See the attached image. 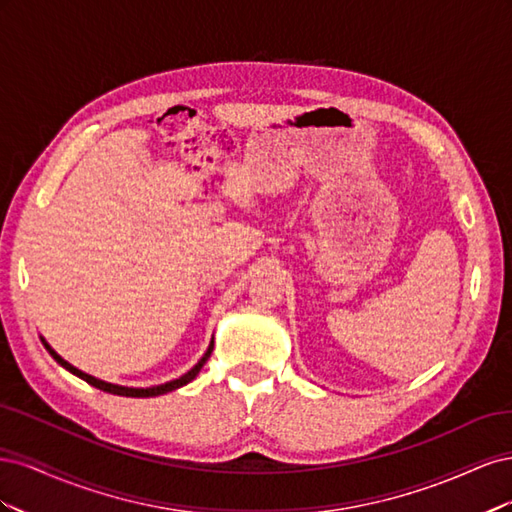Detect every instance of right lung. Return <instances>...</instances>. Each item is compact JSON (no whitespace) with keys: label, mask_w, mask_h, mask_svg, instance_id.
Listing matches in <instances>:
<instances>
[{"label":"right lung","mask_w":512,"mask_h":512,"mask_svg":"<svg viewBox=\"0 0 512 512\" xmlns=\"http://www.w3.org/2000/svg\"><path fill=\"white\" fill-rule=\"evenodd\" d=\"M42 339V344H44V348L51 352V356L53 359L64 367V369H68L70 374H74V376H79L81 380H85L87 384H91V386H96V389H100V391H104V393H111V395H121V397H158V395H164V393H170V391H175V389H181V386H185L188 382H192L196 376H198V371L203 369V365L207 363V359L211 356V352H213V339H211V344H209V348H207V352L203 354V359H200L188 374H183L181 378H177V380H170V382H164V384H158V386H149V389H134V386H119V384H111V382H104V380H98V378H94V376H89V374H85V371H81V369H76L74 365H70L68 361H64L61 359V356L44 342V337H40Z\"/></svg>","instance_id":"add662e5"}]
</instances>
